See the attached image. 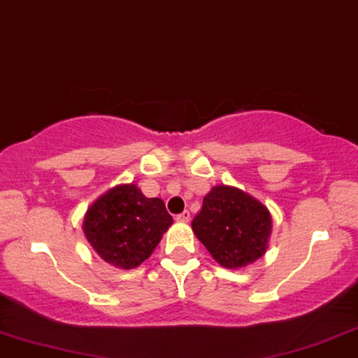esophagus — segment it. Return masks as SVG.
Wrapping results in <instances>:
<instances>
[{
  "instance_id": "34e87169",
  "label": "esophagus",
  "mask_w": 358,
  "mask_h": 358,
  "mask_svg": "<svg viewBox=\"0 0 358 358\" xmlns=\"http://www.w3.org/2000/svg\"><path fill=\"white\" fill-rule=\"evenodd\" d=\"M175 219H176V221H180V222H188L189 221V211H187V209H185L183 213L176 214Z\"/></svg>"
}]
</instances>
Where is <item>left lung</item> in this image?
Listing matches in <instances>:
<instances>
[{"instance_id":"8db88e82","label":"left lung","mask_w":358,"mask_h":358,"mask_svg":"<svg viewBox=\"0 0 358 358\" xmlns=\"http://www.w3.org/2000/svg\"><path fill=\"white\" fill-rule=\"evenodd\" d=\"M192 227L217 264L241 268L265 254L271 216L250 194L222 185L204 196Z\"/></svg>"}]
</instances>
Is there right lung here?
I'll return each instance as SVG.
<instances>
[{
	"instance_id": "right-lung-1",
	"label": "right lung",
	"mask_w": 358,
	"mask_h": 358,
	"mask_svg": "<svg viewBox=\"0 0 358 358\" xmlns=\"http://www.w3.org/2000/svg\"><path fill=\"white\" fill-rule=\"evenodd\" d=\"M171 222L160 198H145L136 185H119L88 209L83 231L103 260L129 270L154 252Z\"/></svg>"
}]
</instances>
